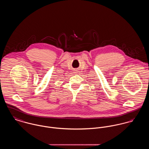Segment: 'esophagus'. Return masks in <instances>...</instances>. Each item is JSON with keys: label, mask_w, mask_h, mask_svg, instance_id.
<instances>
[{"label": "esophagus", "mask_w": 149, "mask_h": 149, "mask_svg": "<svg viewBox=\"0 0 149 149\" xmlns=\"http://www.w3.org/2000/svg\"><path fill=\"white\" fill-rule=\"evenodd\" d=\"M77 71H78V70H74V73H77Z\"/></svg>", "instance_id": "obj_1"}]
</instances>
